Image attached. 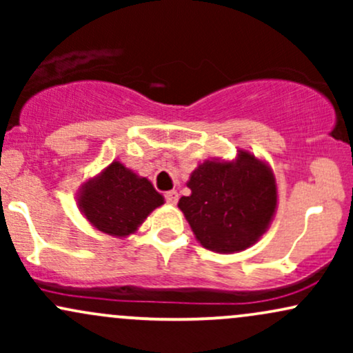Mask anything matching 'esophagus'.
Here are the masks:
<instances>
[{
	"mask_svg": "<svg viewBox=\"0 0 353 353\" xmlns=\"http://www.w3.org/2000/svg\"><path fill=\"white\" fill-rule=\"evenodd\" d=\"M177 199H179V194H177L176 190H169V192H165V202H168V204L174 205L177 202Z\"/></svg>",
	"mask_w": 353,
	"mask_h": 353,
	"instance_id": "1",
	"label": "esophagus"
}]
</instances>
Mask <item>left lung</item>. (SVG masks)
I'll return each mask as SVG.
<instances>
[{"mask_svg": "<svg viewBox=\"0 0 353 353\" xmlns=\"http://www.w3.org/2000/svg\"><path fill=\"white\" fill-rule=\"evenodd\" d=\"M188 188L190 194L177 208L197 242L219 254L252 247L270 228L279 204L272 168L241 148L234 159L212 157L197 164Z\"/></svg>", "mask_w": 353, "mask_h": 353, "instance_id": "left-lung-1", "label": "left lung"}]
</instances>
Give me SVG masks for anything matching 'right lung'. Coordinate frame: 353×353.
I'll return each mask as SVG.
<instances>
[{"instance_id": "obj_1", "label": "right lung", "mask_w": 353, "mask_h": 353, "mask_svg": "<svg viewBox=\"0 0 353 353\" xmlns=\"http://www.w3.org/2000/svg\"><path fill=\"white\" fill-rule=\"evenodd\" d=\"M76 202L96 230L125 239L136 234L149 214L164 204V197L148 177L114 159L81 184Z\"/></svg>"}]
</instances>
